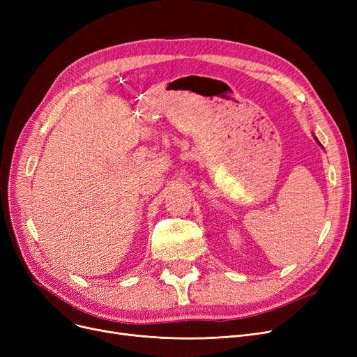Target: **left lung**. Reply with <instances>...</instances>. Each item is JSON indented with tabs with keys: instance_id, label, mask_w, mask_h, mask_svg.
I'll return each mask as SVG.
<instances>
[{
	"instance_id": "8db88e82",
	"label": "left lung",
	"mask_w": 357,
	"mask_h": 357,
	"mask_svg": "<svg viewBox=\"0 0 357 357\" xmlns=\"http://www.w3.org/2000/svg\"><path fill=\"white\" fill-rule=\"evenodd\" d=\"M315 140H317V139H315ZM317 142H318V140H317ZM318 143H320V142H318Z\"/></svg>"
}]
</instances>
